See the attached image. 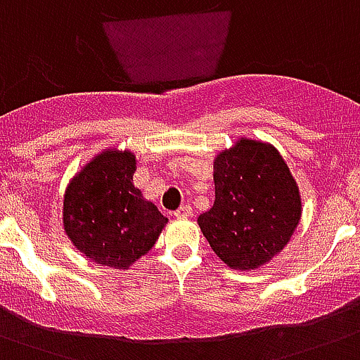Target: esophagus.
<instances>
[{
  "instance_id": "34e87169",
  "label": "esophagus",
  "mask_w": 360,
  "mask_h": 360,
  "mask_svg": "<svg viewBox=\"0 0 360 360\" xmlns=\"http://www.w3.org/2000/svg\"><path fill=\"white\" fill-rule=\"evenodd\" d=\"M174 214L177 217V219H186V217H191V214H192V207L185 203V205H181V207L177 209Z\"/></svg>"
}]
</instances>
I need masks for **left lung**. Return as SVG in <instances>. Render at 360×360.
Masks as SVG:
<instances>
[{
  "label": "left lung",
  "instance_id": "obj_1",
  "mask_svg": "<svg viewBox=\"0 0 360 360\" xmlns=\"http://www.w3.org/2000/svg\"><path fill=\"white\" fill-rule=\"evenodd\" d=\"M214 203L198 224L217 256L256 269L278 254L301 220L290 168L269 143L240 138L214 158Z\"/></svg>",
  "mask_w": 360,
  "mask_h": 360
}]
</instances>
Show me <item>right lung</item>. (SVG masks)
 <instances>
[{
  "label": "right lung",
  "mask_w": 360,
  "mask_h": 360,
  "mask_svg": "<svg viewBox=\"0 0 360 360\" xmlns=\"http://www.w3.org/2000/svg\"><path fill=\"white\" fill-rule=\"evenodd\" d=\"M130 151H103L67 186L65 233L93 262L127 269L151 250L168 219L132 183Z\"/></svg>",
  "instance_id": "add662e5"
}]
</instances>
